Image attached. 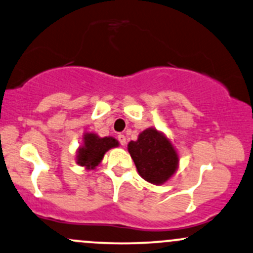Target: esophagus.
I'll return each instance as SVG.
<instances>
[{"instance_id":"esophagus-1","label":"esophagus","mask_w":253,"mask_h":253,"mask_svg":"<svg viewBox=\"0 0 253 253\" xmlns=\"http://www.w3.org/2000/svg\"><path fill=\"white\" fill-rule=\"evenodd\" d=\"M118 140L120 141V144L123 145V146H124V145H126V136H125L124 134H119L118 135Z\"/></svg>"}]
</instances>
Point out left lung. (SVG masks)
Masks as SVG:
<instances>
[{"mask_svg": "<svg viewBox=\"0 0 253 253\" xmlns=\"http://www.w3.org/2000/svg\"><path fill=\"white\" fill-rule=\"evenodd\" d=\"M127 149L139 175L152 184H164L178 169L179 157L175 146L155 127L143 130L135 141H129Z\"/></svg>", "mask_w": 253, "mask_h": 253, "instance_id": "left-lung-1", "label": "left lung"}]
</instances>
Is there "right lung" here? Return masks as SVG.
<instances>
[{
    "instance_id": "obj_1",
    "label": "right lung",
    "mask_w": 253,
    "mask_h": 253,
    "mask_svg": "<svg viewBox=\"0 0 253 253\" xmlns=\"http://www.w3.org/2000/svg\"><path fill=\"white\" fill-rule=\"evenodd\" d=\"M118 146L119 141L113 136L101 138L96 133H84L83 143L76 152L77 164L86 170H94L102 162L107 151Z\"/></svg>"
}]
</instances>
